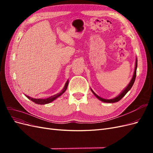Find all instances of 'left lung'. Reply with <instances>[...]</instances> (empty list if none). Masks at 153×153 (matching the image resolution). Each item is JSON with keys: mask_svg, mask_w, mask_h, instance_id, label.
<instances>
[{"mask_svg": "<svg viewBox=\"0 0 153 153\" xmlns=\"http://www.w3.org/2000/svg\"><path fill=\"white\" fill-rule=\"evenodd\" d=\"M137 57H136V61H135V69H134V73H133V76L131 78V80H130V82H129V83L128 84V85L124 88V90H123L121 91V93H120L118 96H117L116 97H115V98H112V99H105V98H101V97H100L98 95H97L95 92L93 91V90H92L91 88V91H92V93H93V94L97 98H98L99 100L103 101V102H105V103H115V102H117V101H119V100H121L123 97L126 94L127 92L131 89V88L132 87L134 82H135V78H136V73H137Z\"/></svg>", "mask_w": 153, "mask_h": 153, "instance_id": "1", "label": "left lung"}]
</instances>
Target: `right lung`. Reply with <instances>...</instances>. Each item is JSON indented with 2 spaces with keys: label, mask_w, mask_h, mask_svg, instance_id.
Segmentation results:
<instances>
[{
  "label": "right lung",
  "mask_w": 153,
  "mask_h": 153,
  "mask_svg": "<svg viewBox=\"0 0 153 153\" xmlns=\"http://www.w3.org/2000/svg\"><path fill=\"white\" fill-rule=\"evenodd\" d=\"M68 83H69V80H68L67 82H66L65 85H64L63 89H62V91L59 92V93L55 94L53 96H52L49 97V98H32L31 97L29 96H27L26 94H25V96L27 97V98L29 99L30 100H31L32 101H33L34 103H36V104H38V105H45V104H48L50 103L51 102H52L53 101H54L55 100H56L57 98H59V96H61L64 92L66 91V90L67 89V87L68 85Z\"/></svg>",
  "instance_id": "add662e5"
}]
</instances>
